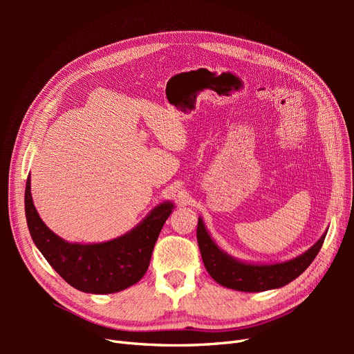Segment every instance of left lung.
Instances as JSON below:
<instances>
[{
	"label": "left lung",
	"instance_id": "8db88e82",
	"mask_svg": "<svg viewBox=\"0 0 354 354\" xmlns=\"http://www.w3.org/2000/svg\"><path fill=\"white\" fill-rule=\"evenodd\" d=\"M326 233L312 248L294 260L276 264H248L232 259L214 243L203 226L202 218L198 220L196 238L202 255L203 266L217 283L243 292H261L267 289L281 288L301 274L316 259L324 245Z\"/></svg>",
	"mask_w": 354,
	"mask_h": 354
}]
</instances>
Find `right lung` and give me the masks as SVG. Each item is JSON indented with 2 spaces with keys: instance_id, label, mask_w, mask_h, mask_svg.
<instances>
[{
  "instance_id": "1",
  "label": "right lung",
  "mask_w": 354,
  "mask_h": 354,
  "mask_svg": "<svg viewBox=\"0 0 354 354\" xmlns=\"http://www.w3.org/2000/svg\"><path fill=\"white\" fill-rule=\"evenodd\" d=\"M174 205L164 202L124 236L104 243H69L38 216L26 181L25 214L41 254L71 286L88 294H112L137 283L147 272L155 242Z\"/></svg>"
}]
</instances>
